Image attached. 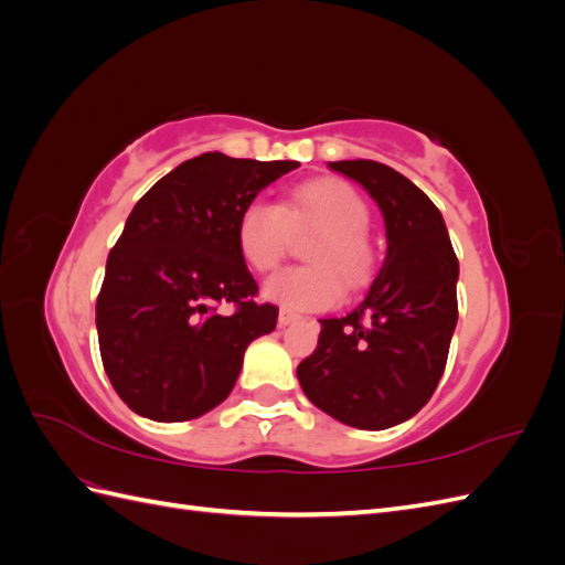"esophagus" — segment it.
Wrapping results in <instances>:
<instances>
[{"label":"esophagus","mask_w":565,"mask_h":565,"mask_svg":"<svg viewBox=\"0 0 565 565\" xmlns=\"http://www.w3.org/2000/svg\"><path fill=\"white\" fill-rule=\"evenodd\" d=\"M297 320H299L297 313L287 311V309H280V313H278V324H280V328H287V324H292V322H297Z\"/></svg>","instance_id":"34e87169"}]
</instances>
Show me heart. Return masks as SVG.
<instances>
[{
  "instance_id": "b5f03b06",
  "label": "heart",
  "mask_w": 565,
  "mask_h": 565,
  "mask_svg": "<svg viewBox=\"0 0 565 565\" xmlns=\"http://www.w3.org/2000/svg\"><path fill=\"white\" fill-rule=\"evenodd\" d=\"M370 204L341 179L309 181L287 202L254 200L237 218V247L256 270L276 268L292 241V231L316 228L309 249L311 266L282 268L264 282V297L292 311H324L344 299L347 285H363L374 266L365 237Z\"/></svg>"
}]
</instances>
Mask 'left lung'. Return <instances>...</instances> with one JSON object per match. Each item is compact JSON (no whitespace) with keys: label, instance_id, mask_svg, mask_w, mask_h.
<instances>
[{"label":"left lung","instance_id":"8db88e82","mask_svg":"<svg viewBox=\"0 0 565 565\" xmlns=\"http://www.w3.org/2000/svg\"><path fill=\"white\" fill-rule=\"evenodd\" d=\"M328 167L377 202L386 256L351 313L320 320L318 349L297 377L322 413L382 431L415 417L440 382L457 324L459 264L446 221L413 181L372 160Z\"/></svg>","mask_w":565,"mask_h":565}]
</instances>
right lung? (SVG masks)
Masks as SVG:
<instances>
[{
	"label": "right lung",
	"instance_id": "add662e5",
	"mask_svg": "<svg viewBox=\"0 0 565 565\" xmlns=\"http://www.w3.org/2000/svg\"><path fill=\"white\" fill-rule=\"evenodd\" d=\"M297 167L202 152L136 202L96 301L106 374L136 415L210 413L233 391L247 347L276 330V306L252 301L259 287L235 231L245 204Z\"/></svg>",
	"mask_w": 565,
	"mask_h": 565
}]
</instances>
